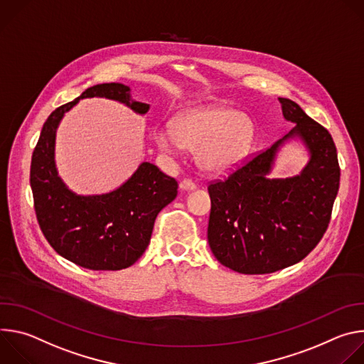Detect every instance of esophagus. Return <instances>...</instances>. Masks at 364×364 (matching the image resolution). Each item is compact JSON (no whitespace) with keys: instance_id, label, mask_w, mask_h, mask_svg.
Segmentation results:
<instances>
[{"instance_id":"obj_1","label":"esophagus","mask_w":364,"mask_h":364,"mask_svg":"<svg viewBox=\"0 0 364 364\" xmlns=\"http://www.w3.org/2000/svg\"><path fill=\"white\" fill-rule=\"evenodd\" d=\"M197 186L194 181H191L190 178H184L180 181V188L181 190H194Z\"/></svg>"}]
</instances>
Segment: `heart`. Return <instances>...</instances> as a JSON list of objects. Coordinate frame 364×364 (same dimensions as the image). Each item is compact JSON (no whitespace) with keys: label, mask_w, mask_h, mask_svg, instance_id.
I'll list each match as a JSON object with an SVG mask.
<instances>
[{"label":"heart","mask_w":364,"mask_h":364,"mask_svg":"<svg viewBox=\"0 0 364 364\" xmlns=\"http://www.w3.org/2000/svg\"><path fill=\"white\" fill-rule=\"evenodd\" d=\"M161 149L177 152L183 146L198 149L201 167L212 173H228L246 157L253 141L249 117L226 107H201L184 112L174 127L155 129Z\"/></svg>","instance_id":"heart-1"}]
</instances>
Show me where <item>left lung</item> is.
I'll return each instance as SVG.
<instances>
[{
  "label": "left lung",
  "mask_w": 364,
  "mask_h": 364,
  "mask_svg": "<svg viewBox=\"0 0 364 364\" xmlns=\"http://www.w3.org/2000/svg\"><path fill=\"white\" fill-rule=\"evenodd\" d=\"M278 100L295 128L207 187L212 200L210 249L222 265L246 275L272 274L302 261L323 239L340 186L331 134L294 100ZM292 136L306 142L310 163L296 178L267 179L277 146Z\"/></svg>",
  "instance_id": "1"
}]
</instances>
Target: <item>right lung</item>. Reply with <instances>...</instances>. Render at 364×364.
I'll list each match as a JSON object with an SVG mask.
<instances>
[{
  "instance_id": "add662e5",
  "label": "right lung",
  "mask_w": 364,
  "mask_h": 364,
  "mask_svg": "<svg viewBox=\"0 0 364 364\" xmlns=\"http://www.w3.org/2000/svg\"><path fill=\"white\" fill-rule=\"evenodd\" d=\"M122 83H102L59 107L46 119L33 151L30 184L38 226L60 256L92 271H119L134 265L149 245L154 222L177 197L178 183L149 163H142L119 188L102 196H77L58 177L56 128L63 115L85 97L119 100L138 114L148 105L129 99Z\"/></svg>"
}]
</instances>
